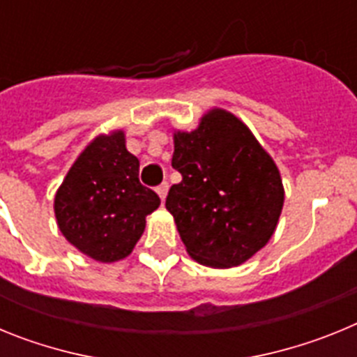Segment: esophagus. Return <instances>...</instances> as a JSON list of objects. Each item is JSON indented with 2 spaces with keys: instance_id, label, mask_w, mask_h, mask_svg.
I'll return each mask as SVG.
<instances>
[{
  "instance_id": "34e87169",
  "label": "esophagus",
  "mask_w": 357,
  "mask_h": 357,
  "mask_svg": "<svg viewBox=\"0 0 357 357\" xmlns=\"http://www.w3.org/2000/svg\"><path fill=\"white\" fill-rule=\"evenodd\" d=\"M168 189H169V185H168V182H162V184L160 185H157V195H159L160 197V200H166V195H168Z\"/></svg>"
}]
</instances>
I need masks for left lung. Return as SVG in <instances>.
<instances>
[{
  "instance_id": "1",
  "label": "left lung",
  "mask_w": 357,
  "mask_h": 357,
  "mask_svg": "<svg viewBox=\"0 0 357 357\" xmlns=\"http://www.w3.org/2000/svg\"><path fill=\"white\" fill-rule=\"evenodd\" d=\"M172 166L182 175L166 209L189 255L213 268L238 266L272 238L284 189L279 169L247 125L214 109L193 132H176Z\"/></svg>"
}]
</instances>
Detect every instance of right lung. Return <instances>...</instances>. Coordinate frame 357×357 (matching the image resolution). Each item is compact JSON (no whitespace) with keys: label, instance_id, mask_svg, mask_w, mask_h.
Segmentation results:
<instances>
[{"label":"right lung","instance_id":"add662e5","mask_svg":"<svg viewBox=\"0 0 357 357\" xmlns=\"http://www.w3.org/2000/svg\"><path fill=\"white\" fill-rule=\"evenodd\" d=\"M159 204L155 191L139 182V160L119 130L100 135L82 151L56 191L55 216L71 245L112 263L130 254Z\"/></svg>","mask_w":357,"mask_h":357}]
</instances>
